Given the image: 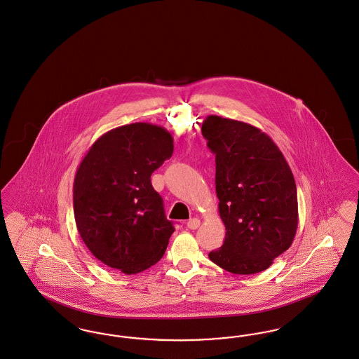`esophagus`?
Returning <instances> with one entry per match:
<instances>
[{
    "label": "esophagus",
    "instance_id": "34e87169",
    "mask_svg": "<svg viewBox=\"0 0 359 359\" xmlns=\"http://www.w3.org/2000/svg\"><path fill=\"white\" fill-rule=\"evenodd\" d=\"M201 225V221L198 219H190L187 221V228L189 229H197Z\"/></svg>",
    "mask_w": 359,
    "mask_h": 359
}]
</instances>
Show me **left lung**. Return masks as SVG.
<instances>
[{
  "instance_id": "1",
  "label": "left lung",
  "mask_w": 359,
  "mask_h": 359,
  "mask_svg": "<svg viewBox=\"0 0 359 359\" xmlns=\"http://www.w3.org/2000/svg\"><path fill=\"white\" fill-rule=\"evenodd\" d=\"M201 131L216 154V193L226 231L209 259L236 275L259 273L297 234L292 172L275 142L255 126L209 115Z\"/></svg>"
}]
</instances>
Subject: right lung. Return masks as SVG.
I'll return each mask as SVG.
<instances>
[{
    "instance_id": "right-lung-1",
    "label": "right lung",
    "mask_w": 359,
    "mask_h": 359,
    "mask_svg": "<svg viewBox=\"0 0 359 359\" xmlns=\"http://www.w3.org/2000/svg\"><path fill=\"white\" fill-rule=\"evenodd\" d=\"M172 150L166 128L138 122L103 134L80 162L75 221L81 240L103 264L134 275L163 256L174 226L150 177Z\"/></svg>"
}]
</instances>
